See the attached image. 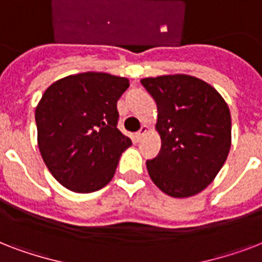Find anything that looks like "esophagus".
<instances>
[{"label": "esophagus", "mask_w": 262, "mask_h": 262, "mask_svg": "<svg viewBox=\"0 0 262 262\" xmlns=\"http://www.w3.org/2000/svg\"><path fill=\"white\" fill-rule=\"evenodd\" d=\"M147 132H148V126H147V125H143V126H141V129H140V130L136 133V139L141 140V139H143V136L145 135Z\"/></svg>", "instance_id": "34e87169"}]
</instances>
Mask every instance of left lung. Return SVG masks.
<instances>
[{
    "instance_id": "left-lung-1",
    "label": "left lung",
    "mask_w": 262,
    "mask_h": 262,
    "mask_svg": "<svg viewBox=\"0 0 262 262\" xmlns=\"http://www.w3.org/2000/svg\"><path fill=\"white\" fill-rule=\"evenodd\" d=\"M158 106L162 148L147 160L148 174L166 194L185 199L203 191L223 167L231 147V115L222 95L189 75L141 80Z\"/></svg>"
}]
</instances>
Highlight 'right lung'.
<instances>
[{
    "instance_id": "right-lung-1",
    "label": "right lung",
    "mask_w": 262,
    "mask_h": 262,
    "mask_svg": "<svg viewBox=\"0 0 262 262\" xmlns=\"http://www.w3.org/2000/svg\"><path fill=\"white\" fill-rule=\"evenodd\" d=\"M125 77L85 72L67 76L45 91L35 110L38 147L62 186L91 193L110 182L132 140L117 127V102Z\"/></svg>"
}]
</instances>
